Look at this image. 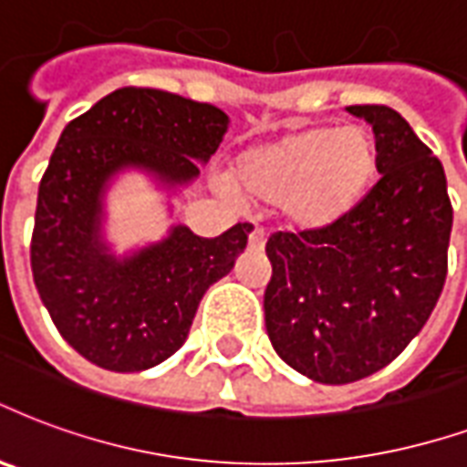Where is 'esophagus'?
I'll list each match as a JSON object with an SVG mask.
<instances>
[{
    "label": "esophagus",
    "mask_w": 467,
    "mask_h": 467,
    "mask_svg": "<svg viewBox=\"0 0 467 467\" xmlns=\"http://www.w3.org/2000/svg\"><path fill=\"white\" fill-rule=\"evenodd\" d=\"M265 240H267L265 233H262L260 227H254L250 233V250H262V247H265Z\"/></svg>",
    "instance_id": "1"
}]
</instances>
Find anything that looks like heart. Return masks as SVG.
Here are the masks:
<instances>
[{"mask_svg": "<svg viewBox=\"0 0 467 467\" xmlns=\"http://www.w3.org/2000/svg\"><path fill=\"white\" fill-rule=\"evenodd\" d=\"M379 175V143L364 126H317L244 150L233 185L247 198L282 205L302 230L339 223Z\"/></svg>", "mask_w": 467, "mask_h": 467, "instance_id": "heart-1", "label": "heart"}]
</instances>
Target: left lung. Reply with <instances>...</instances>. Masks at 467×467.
<instances>
[{"instance_id": "1", "label": "left lung", "mask_w": 467, "mask_h": 467, "mask_svg": "<svg viewBox=\"0 0 467 467\" xmlns=\"http://www.w3.org/2000/svg\"><path fill=\"white\" fill-rule=\"evenodd\" d=\"M374 126L381 178L339 223L267 240V337L319 383L391 364L423 329L448 275L453 205L443 165L389 106H348Z\"/></svg>"}]
</instances>
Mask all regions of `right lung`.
<instances>
[{
    "label": "right lung",
    "mask_w": 467,
    "mask_h": 467,
    "mask_svg": "<svg viewBox=\"0 0 467 467\" xmlns=\"http://www.w3.org/2000/svg\"><path fill=\"white\" fill-rule=\"evenodd\" d=\"M227 123L210 103L126 86L64 128L39 182L31 275L58 334L91 364L128 374L172 357L207 286L247 247L250 223L213 240L181 224L126 260L101 243V195L110 175L143 168L168 185L192 181Z\"/></svg>",
    "instance_id": "obj_1"
}]
</instances>
